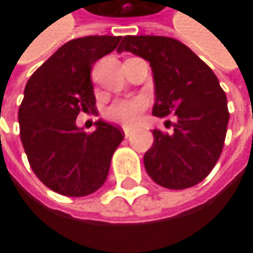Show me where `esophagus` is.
Returning <instances> with one entry per match:
<instances>
[{
  "label": "esophagus",
  "mask_w": 253,
  "mask_h": 253,
  "mask_svg": "<svg viewBox=\"0 0 253 253\" xmlns=\"http://www.w3.org/2000/svg\"><path fill=\"white\" fill-rule=\"evenodd\" d=\"M133 133V130L132 129H124V135H126V138H130V135Z\"/></svg>",
  "instance_id": "34e87169"
}]
</instances>
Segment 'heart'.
<instances>
[{"mask_svg":"<svg viewBox=\"0 0 253 253\" xmlns=\"http://www.w3.org/2000/svg\"><path fill=\"white\" fill-rule=\"evenodd\" d=\"M144 108L145 101L142 98H120L106 108L104 117L123 126H133L138 123Z\"/></svg>","mask_w":253,"mask_h":253,"instance_id":"1","label":"heart"}]
</instances>
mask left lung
<instances>
[{
    "label": "left lung",
    "instance_id": "left-lung-1",
    "mask_svg": "<svg viewBox=\"0 0 253 253\" xmlns=\"http://www.w3.org/2000/svg\"><path fill=\"white\" fill-rule=\"evenodd\" d=\"M117 51L150 62L156 94L153 115L177 118L171 135L153 130V145L144 155L149 176L169 190L197 185L217 164L228 130V100L218 79L173 38L124 36Z\"/></svg>",
    "mask_w": 253,
    "mask_h": 253
}]
</instances>
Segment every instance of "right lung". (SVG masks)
<instances>
[{
    "mask_svg": "<svg viewBox=\"0 0 253 253\" xmlns=\"http://www.w3.org/2000/svg\"><path fill=\"white\" fill-rule=\"evenodd\" d=\"M121 36L73 39L28 79L19 106V136L38 179L50 190L83 197L108 177L111 159L124 132L104 121L86 133L77 127L80 112H95L91 82L94 63L112 53Z\"/></svg>",
    "mask_w": 253,
    "mask_h": 253,
    "instance_id": "obj_1",
    "label": "right lung"
}]
</instances>
